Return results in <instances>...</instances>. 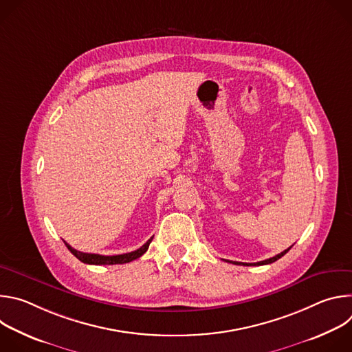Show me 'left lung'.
<instances>
[{"label":"left lung","instance_id":"1","mask_svg":"<svg viewBox=\"0 0 352 352\" xmlns=\"http://www.w3.org/2000/svg\"><path fill=\"white\" fill-rule=\"evenodd\" d=\"M289 249H291V246H289L288 249L283 250L281 254H278V255H276V256H273V258H270V259H266V261H262V262H256V263H241V262H230V261H226V262H230V263H234V265H243V266H262V265H269V263H273V262L278 261L281 256H284Z\"/></svg>","mask_w":352,"mask_h":352}]
</instances>
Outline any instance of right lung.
I'll list each match as a JSON object with an SVG mask.
<instances>
[{
  "mask_svg": "<svg viewBox=\"0 0 352 352\" xmlns=\"http://www.w3.org/2000/svg\"><path fill=\"white\" fill-rule=\"evenodd\" d=\"M153 236L150 238L144 245H142L139 249L133 250V252H129V254H122V255H113V256H104V255H97V254H85V252H79V250L74 249L71 245H68L65 241V245L67 248L71 250V254L74 256H76L80 262L83 263H87V265H122V263H128V262H132L138 258H140L150 245V242H152Z\"/></svg>",
  "mask_w": 352,
  "mask_h": 352,
  "instance_id": "obj_1",
  "label": "right lung"
}]
</instances>
